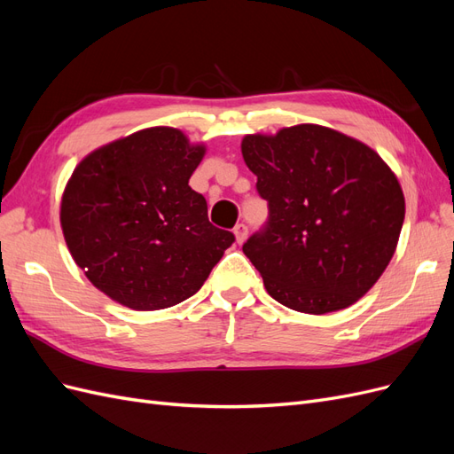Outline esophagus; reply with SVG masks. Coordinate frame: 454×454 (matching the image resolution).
Wrapping results in <instances>:
<instances>
[{
  "label": "esophagus",
  "mask_w": 454,
  "mask_h": 454,
  "mask_svg": "<svg viewBox=\"0 0 454 454\" xmlns=\"http://www.w3.org/2000/svg\"><path fill=\"white\" fill-rule=\"evenodd\" d=\"M232 231H235V237H237L239 244H242L246 240V237H248V227H246L244 223H239Z\"/></svg>",
  "instance_id": "1"
}]
</instances>
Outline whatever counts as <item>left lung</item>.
I'll use <instances>...</instances> for the list:
<instances>
[{
  "mask_svg": "<svg viewBox=\"0 0 454 454\" xmlns=\"http://www.w3.org/2000/svg\"><path fill=\"white\" fill-rule=\"evenodd\" d=\"M242 157L269 202L265 227L242 246L265 290L287 309L354 305L388 267L405 199L377 151L320 125L248 134Z\"/></svg>",
  "mask_w": 454,
  "mask_h": 454,
  "instance_id": "obj_1",
  "label": "left lung"
}]
</instances>
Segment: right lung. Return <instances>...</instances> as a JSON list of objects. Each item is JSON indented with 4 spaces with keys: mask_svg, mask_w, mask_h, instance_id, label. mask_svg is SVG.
Segmentation results:
<instances>
[{
    "mask_svg": "<svg viewBox=\"0 0 454 454\" xmlns=\"http://www.w3.org/2000/svg\"><path fill=\"white\" fill-rule=\"evenodd\" d=\"M206 153L170 127L92 151L67 182L60 225L77 267L117 303L159 310L195 295L235 242L189 177Z\"/></svg>",
    "mask_w": 454,
    "mask_h": 454,
    "instance_id": "1",
    "label": "right lung"
}]
</instances>
